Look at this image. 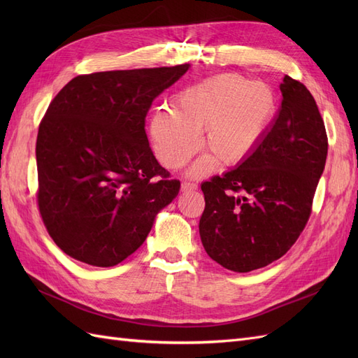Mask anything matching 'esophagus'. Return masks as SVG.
Segmentation results:
<instances>
[{"mask_svg": "<svg viewBox=\"0 0 358 358\" xmlns=\"http://www.w3.org/2000/svg\"><path fill=\"white\" fill-rule=\"evenodd\" d=\"M197 188H199L197 183H194V182H188V180H183V182H182V185H180V189H182L183 192L194 191V189H197Z\"/></svg>", "mask_w": 358, "mask_h": 358, "instance_id": "34e87169", "label": "esophagus"}]
</instances>
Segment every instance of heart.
Wrapping results in <instances>:
<instances>
[{
    "instance_id": "b5f03b06",
    "label": "heart",
    "mask_w": 358,
    "mask_h": 358,
    "mask_svg": "<svg viewBox=\"0 0 358 358\" xmlns=\"http://www.w3.org/2000/svg\"><path fill=\"white\" fill-rule=\"evenodd\" d=\"M276 95L267 83L224 73L183 90L175 110L158 107L149 134L155 155L169 169H179L200 148L208 154L191 169L200 176L216 161L221 167L239 164L262 142L276 115Z\"/></svg>"
}]
</instances>
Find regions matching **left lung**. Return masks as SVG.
Masks as SVG:
<instances>
[{"instance_id": "left-lung-1", "label": "left lung", "mask_w": 358, "mask_h": 358, "mask_svg": "<svg viewBox=\"0 0 358 358\" xmlns=\"http://www.w3.org/2000/svg\"><path fill=\"white\" fill-rule=\"evenodd\" d=\"M279 88V113L251 155L201 183V243L237 273L266 267L296 243L326 166L329 140L312 94L289 76Z\"/></svg>"}]
</instances>
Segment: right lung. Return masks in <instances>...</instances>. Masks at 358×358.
<instances>
[{
  "instance_id": "add662e5",
  "label": "right lung",
  "mask_w": 358,
  "mask_h": 358,
  "mask_svg": "<svg viewBox=\"0 0 358 358\" xmlns=\"http://www.w3.org/2000/svg\"><path fill=\"white\" fill-rule=\"evenodd\" d=\"M189 64L80 74L57 94L37 143V204L64 252L116 266L142 246L155 215L178 196L149 146L145 121L157 96Z\"/></svg>"
}]
</instances>
